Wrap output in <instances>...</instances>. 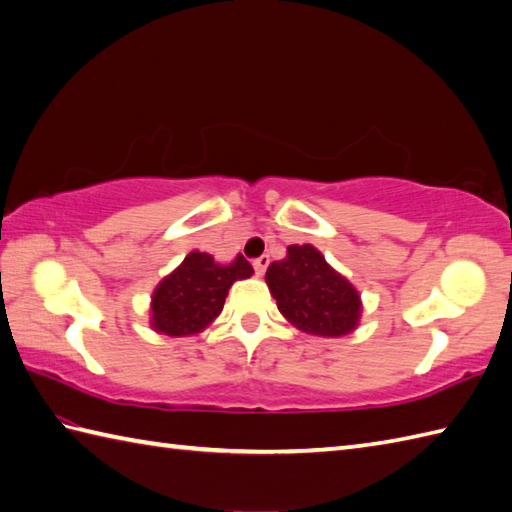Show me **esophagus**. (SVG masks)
<instances>
[{"label":"esophagus","instance_id":"esophagus-1","mask_svg":"<svg viewBox=\"0 0 512 512\" xmlns=\"http://www.w3.org/2000/svg\"><path fill=\"white\" fill-rule=\"evenodd\" d=\"M268 264H270V257H268V255L257 257L255 262H253V266H255V273H257V275H264V273H266V268H268Z\"/></svg>","mask_w":512,"mask_h":512}]
</instances>
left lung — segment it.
<instances>
[{"mask_svg": "<svg viewBox=\"0 0 512 512\" xmlns=\"http://www.w3.org/2000/svg\"><path fill=\"white\" fill-rule=\"evenodd\" d=\"M266 284L284 317L312 336L339 339L356 330L361 295L310 244L288 246V255L266 270Z\"/></svg>", "mask_w": 512, "mask_h": 512, "instance_id": "1", "label": "left lung"}]
</instances>
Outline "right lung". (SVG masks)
Masks as SVG:
<instances>
[{
  "mask_svg": "<svg viewBox=\"0 0 512 512\" xmlns=\"http://www.w3.org/2000/svg\"><path fill=\"white\" fill-rule=\"evenodd\" d=\"M250 275L253 266L242 255L217 264L209 253L191 250L151 295V328L167 336L202 332L222 312L228 288Z\"/></svg>",
  "mask_w": 512,
  "mask_h": 512,
  "instance_id": "add662e5",
  "label": "right lung"
}]
</instances>
